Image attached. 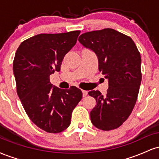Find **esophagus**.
Returning <instances> with one entry per match:
<instances>
[{"mask_svg": "<svg viewBox=\"0 0 159 159\" xmlns=\"http://www.w3.org/2000/svg\"><path fill=\"white\" fill-rule=\"evenodd\" d=\"M87 93H88V92L86 90H82V94H83V96L84 97H86V96H87Z\"/></svg>", "mask_w": 159, "mask_h": 159, "instance_id": "34e87169", "label": "esophagus"}]
</instances>
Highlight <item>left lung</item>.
Listing matches in <instances>:
<instances>
[{
	"instance_id": "1",
	"label": "left lung",
	"mask_w": 159,
	"mask_h": 159,
	"mask_svg": "<svg viewBox=\"0 0 159 159\" xmlns=\"http://www.w3.org/2000/svg\"><path fill=\"white\" fill-rule=\"evenodd\" d=\"M78 41L95 52L98 69L108 81L106 96L92 90L97 104L90 120L97 129H117L128 119L135 105L141 83V57L129 36L111 28L81 34Z\"/></svg>"
}]
</instances>
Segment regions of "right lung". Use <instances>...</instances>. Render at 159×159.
Returning <instances> with one entry per match:
<instances>
[{
	"label": "right lung",
	"mask_w": 159,
	"mask_h": 159,
	"mask_svg": "<svg viewBox=\"0 0 159 159\" xmlns=\"http://www.w3.org/2000/svg\"><path fill=\"white\" fill-rule=\"evenodd\" d=\"M80 30L41 34L21 43L13 61L17 94L30 120L48 133L64 131L72 111L82 98L76 87L62 90L49 76L60 72L63 57L77 42Z\"/></svg>",
	"instance_id": "1"
}]
</instances>
